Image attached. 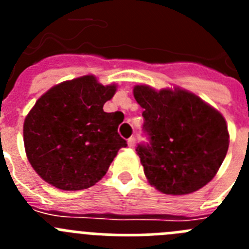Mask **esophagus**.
I'll use <instances>...</instances> for the list:
<instances>
[{
    "label": "esophagus",
    "instance_id": "1",
    "mask_svg": "<svg viewBox=\"0 0 249 249\" xmlns=\"http://www.w3.org/2000/svg\"><path fill=\"white\" fill-rule=\"evenodd\" d=\"M128 146L131 147V148H133V147L136 146V137L128 138Z\"/></svg>",
    "mask_w": 249,
    "mask_h": 249
}]
</instances>
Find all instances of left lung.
<instances>
[{
    "mask_svg": "<svg viewBox=\"0 0 249 249\" xmlns=\"http://www.w3.org/2000/svg\"><path fill=\"white\" fill-rule=\"evenodd\" d=\"M144 109L147 143L136 151L149 183L166 195L198 191L215 176L227 155L230 135L223 116L187 91L136 86Z\"/></svg>",
    "mask_w": 249,
    "mask_h": 249,
    "instance_id": "8db88e82",
    "label": "left lung"
}]
</instances>
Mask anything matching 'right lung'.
I'll return each mask as SVG.
<instances>
[{
  "label": "right lung",
  "instance_id": "add662e5",
  "mask_svg": "<svg viewBox=\"0 0 249 249\" xmlns=\"http://www.w3.org/2000/svg\"><path fill=\"white\" fill-rule=\"evenodd\" d=\"M116 86H102L93 76L67 81L46 92L23 124L31 166L59 190H86L106 175L118 149L122 112L107 113L103 105Z\"/></svg>",
  "mask_w": 249,
  "mask_h": 249
}]
</instances>
